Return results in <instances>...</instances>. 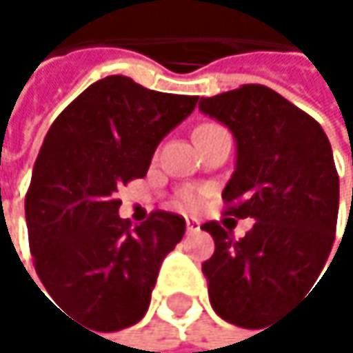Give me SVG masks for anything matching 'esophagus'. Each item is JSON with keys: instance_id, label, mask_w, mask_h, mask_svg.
Listing matches in <instances>:
<instances>
[{"instance_id": "esophagus-1", "label": "esophagus", "mask_w": 353, "mask_h": 353, "mask_svg": "<svg viewBox=\"0 0 353 353\" xmlns=\"http://www.w3.org/2000/svg\"><path fill=\"white\" fill-rule=\"evenodd\" d=\"M198 231H200V223L194 221V219H188V221H185V233H188V235H196Z\"/></svg>"}]
</instances>
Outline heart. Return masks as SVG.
Listing matches in <instances>:
<instances>
[{
	"label": "heart",
	"mask_w": 353,
	"mask_h": 353,
	"mask_svg": "<svg viewBox=\"0 0 353 353\" xmlns=\"http://www.w3.org/2000/svg\"><path fill=\"white\" fill-rule=\"evenodd\" d=\"M202 126H216V124H202ZM202 204V192L200 190H183L177 196V206L181 210H198Z\"/></svg>",
	"instance_id": "b5f03b06"
}]
</instances>
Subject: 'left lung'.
Returning a JSON list of instances; mask_svg holds the SVG:
<instances>
[{"label": "left lung", "instance_id": "1", "mask_svg": "<svg viewBox=\"0 0 353 353\" xmlns=\"http://www.w3.org/2000/svg\"><path fill=\"white\" fill-rule=\"evenodd\" d=\"M200 110L237 141L225 214L255 221L241 239L214 221L202 225L214 239L202 272L212 309L251 329L315 284L335 239L339 176L321 124L265 85L202 98Z\"/></svg>", "mask_w": 353, "mask_h": 353}]
</instances>
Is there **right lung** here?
<instances>
[{"mask_svg": "<svg viewBox=\"0 0 353 353\" xmlns=\"http://www.w3.org/2000/svg\"><path fill=\"white\" fill-rule=\"evenodd\" d=\"M198 96L147 90L124 75L92 83L48 128L26 192L34 270L50 299L94 331L141 321L183 216L153 210L132 227L118 188L147 176L161 139Z\"/></svg>", "mask_w": 353, "mask_h": 353, "instance_id": "obj_1", "label": "right lung"}]
</instances>
